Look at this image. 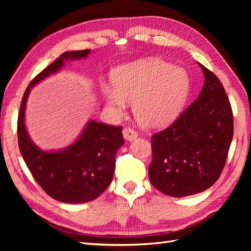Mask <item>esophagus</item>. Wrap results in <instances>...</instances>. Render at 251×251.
<instances>
[{
	"mask_svg": "<svg viewBox=\"0 0 251 251\" xmlns=\"http://www.w3.org/2000/svg\"><path fill=\"white\" fill-rule=\"evenodd\" d=\"M123 135H124L125 139H126L128 141H131V140H133L135 138H137V136H138V134L136 133L133 130V128H131V127H125L124 131H123Z\"/></svg>",
	"mask_w": 251,
	"mask_h": 251,
	"instance_id": "esophagus-1",
	"label": "esophagus"
}]
</instances>
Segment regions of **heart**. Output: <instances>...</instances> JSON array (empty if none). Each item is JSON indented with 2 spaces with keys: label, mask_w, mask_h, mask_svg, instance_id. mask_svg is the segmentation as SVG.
<instances>
[{
  "label": "heart",
  "mask_w": 251,
  "mask_h": 251,
  "mask_svg": "<svg viewBox=\"0 0 251 251\" xmlns=\"http://www.w3.org/2000/svg\"><path fill=\"white\" fill-rule=\"evenodd\" d=\"M114 85H103L102 94L114 116L125 115L128 102L147 128L164 126L175 119L186 100L189 76L183 68L159 58H148L119 68Z\"/></svg>",
  "instance_id": "b5f03b06"
}]
</instances>
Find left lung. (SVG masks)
I'll return each mask as SVG.
<instances>
[{"label": "left lung", "instance_id": "left-lung-1", "mask_svg": "<svg viewBox=\"0 0 251 251\" xmlns=\"http://www.w3.org/2000/svg\"><path fill=\"white\" fill-rule=\"evenodd\" d=\"M199 97L169 127L151 137V183L181 198L201 193L219 179L233 135L231 105L222 82L207 68Z\"/></svg>", "mask_w": 251, "mask_h": 251}]
</instances>
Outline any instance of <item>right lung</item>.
<instances>
[{"label": "right lung", "instance_id": "right-lung-1", "mask_svg": "<svg viewBox=\"0 0 251 251\" xmlns=\"http://www.w3.org/2000/svg\"><path fill=\"white\" fill-rule=\"evenodd\" d=\"M90 49L67 51L30 81L21 102L18 118L20 151L33 178L51 198L64 203L96 199L111 184L117 150L125 143L123 127L90 120L79 138L58 151H44L29 138L25 110L30 89L55 73L68 59L85 58Z\"/></svg>", "mask_w": 251, "mask_h": 251}]
</instances>
